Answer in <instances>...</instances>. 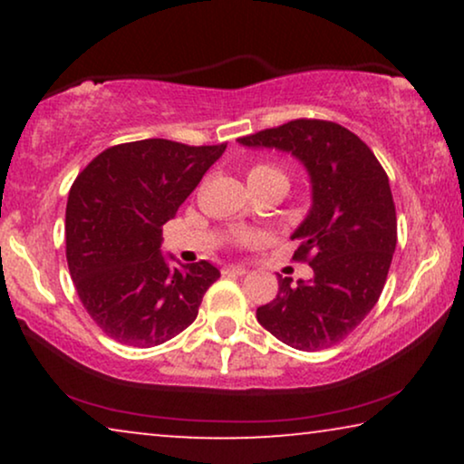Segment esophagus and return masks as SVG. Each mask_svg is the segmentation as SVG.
<instances>
[{"label":"esophagus","instance_id":"34e87169","mask_svg":"<svg viewBox=\"0 0 464 464\" xmlns=\"http://www.w3.org/2000/svg\"><path fill=\"white\" fill-rule=\"evenodd\" d=\"M224 275H237V276H243V275H246V268L245 266H238V264H232V266H226L224 270Z\"/></svg>","mask_w":464,"mask_h":464}]
</instances>
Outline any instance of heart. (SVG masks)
Listing matches in <instances>:
<instances>
[{"label": "heart", "instance_id": "b5f03b06", "mask_svg": "<svg viewBox=\"0 0 464 464\" xmlns=\"http://www.w3.org/2000/svg\"><path fill=\"white\" fill-rule=\"evenodd\" d=\"M246 179H249V186H256V183H262V181H268V179H281L287 183V175L283 173L281 169L275 167V164H253L249 169V173H246ZM238 243H246L249 240V234H238L237 237Z\"/></svg>", "mask_w": 464, "mask_h": 464}]
</instances>
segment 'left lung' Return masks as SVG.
Here are the masks:
<instances>
[{
	"label": "left lung",
	"instance_id": "obj_1",
	"mask_svg": "<svg viewBox=\"0 0 464 464\" xmlns=\"http://www.w3.org/2000/svg\"><path fill=\"white\" fill-rule=\"evenodd\" d=\"M246 148H275L308 170L313 207L291 238L308 262V283L278 281V294L257 308L259 325L297 351L338 344L376 306L397 245L389 177L373 151L344 126L291 120L240 137Z\"/></svg>",
	"mask_w": 464,
	"mask_h": 464
}]
</instances>
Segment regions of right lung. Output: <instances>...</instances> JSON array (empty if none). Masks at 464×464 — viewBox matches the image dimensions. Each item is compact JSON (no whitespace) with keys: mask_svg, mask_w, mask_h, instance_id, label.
<instances>
[{"mask_svg":"<svg viewBox=\"0 0 464 464\" xmlns=\"http://www.w3.org/2000/svg\"><path fill=\"white\" fill-rule=\"evenodd\" d=\"M226 151L169 139L120 143L75 177L65 211L67 266L91 319L120 344L158 346L192 325L219 270L169 266L162 226Z\"/></svg>","mask_w":464,"mask_h":464,"instance_id":"obj_1","label":"right lung"}]
</instances>
